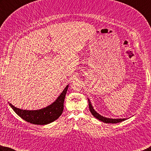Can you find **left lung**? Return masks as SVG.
<instances>
[{
    "instance_id": "left-lung-1",
    "label": "left lung",
    "mask_w": 151,
    "mask_h": 151,
    "mask_svg": "<svg viewBox=\"0 0 151 151\" xmlns=\"http://www.w3.org/2000/svg\"><path fill=\"white\" fill-rule=\"evenodd\" d=\"M88 104H89V109L90 111L91 112V114L93 115V116L95 117L96 118L106 123H117L119 122H122L123 121H125V120L127 119V118H123V119H112V118H108V117H104L101 116L100 114L97 113L96 111H95V109L93 108L91 102H90V100L88 98Z\"/></svg>"
}]
</instances>
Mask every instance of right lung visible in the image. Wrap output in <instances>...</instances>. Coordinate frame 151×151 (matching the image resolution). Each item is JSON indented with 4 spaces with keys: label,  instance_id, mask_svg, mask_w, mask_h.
I'll return each instance as SVG.
<instances>
[{
    "label": "right lung",
    "instance_id": "add662e5",
    "mask_svg": "<svg viewBox=\"0 0 151 151\" xmlns=\"http://www.w3.org/2000/svg\"><path fill=\"white\" fill-rule=\"evenodd\" d=\"M68 84L65 88L61 94L50 105L37 110H26L14 106L9 102L15 113L26 122L35 125H47L55 121L62 114L64 108V100L67 94Z\"/></svg>",
    "mask_w": 151,
    "mask_h": 151
}]
</instances>
